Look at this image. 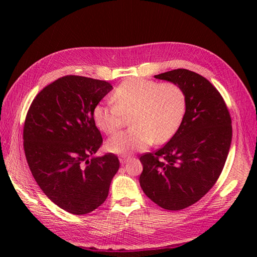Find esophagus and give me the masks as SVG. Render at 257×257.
Wrapping results in <instances>:
<instances>
[{
	"label": "esophagus",
	"instance_id": "obj_1",
	"mask_svg": "<svg viewBox=\"0 0 257 257\" xmlns=\"http://www.w3.org/2000/svg\"><path fill=\"white\" fill-rule=\"evenodd\" d=\"M120 163L121 164H125V163H127L128 162V161L130 160V156H120Z\"/></svg>",
	"mask_w": 257,
	"mask_h": 257
}]
</instances>
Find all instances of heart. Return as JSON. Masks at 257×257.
Listing matches in <instances>:
<instances>
[{
  "mask_svg": "<svg viewBox=\"0 0 257 257\" xmlns=\"http://www.w3.org/2000/svg\"><path fill=\"white\" fill-rule=\"evenodd\" d=\"M113 103H99L94 108L95 124L104 134L116 132L130 116L132 129L107 139L105 147L114 154L143 151L152 143L163 144L175 136L186 113V94L175 82L130 78L111 95Z\"/></svg>",
  "mask_w": 257,
  "mask_h": 257,
  "instance_id": "heart-1",
  "label": "heart"
}]
</instances>
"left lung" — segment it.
Here are the masks:
<instances>
[{
  "label": "left lung",
  "instance_id": "1",
  "mask_svg": "<svg viewBox=\"0 0 257 257\" xmlns=\"http://www.w3.org/2000/svg\"><path fill=\"white\" fill-rule=\"evenodd\" d=\"M154 77L180 86L187 106L170 142L141 156L139 184L159 206L178 211L199 201L220 177L231 144V118L221 94L198 73L176 69Z\"/></svg>",
  "mask_w": 257,
  "mask_h": 257
}]
</instances>
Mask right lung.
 Wrapping results in <instances>:
<instances>
[{"mask_svg": "<svg viewBox=\"0 0 257 257\" xmlns=\"http://www.w3.org/2000/svg\"><path fill=\"white\" fill-rule=\"evenodd\" d=\"M107 81L64 76L43 88L24 127L26 159L35 180L55 205L87 214L105 202L118 156H95L102 135L93 112L112 90Z\"/></svg>", "mask_w": 257, "mask_h": 257, "instance_id": "right-lung-1", "label": "right lung"}]
</instances>
